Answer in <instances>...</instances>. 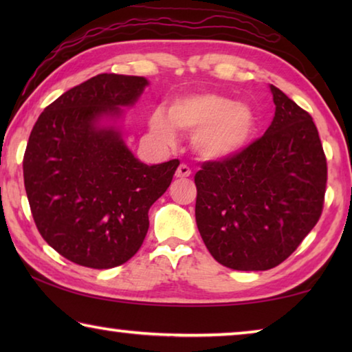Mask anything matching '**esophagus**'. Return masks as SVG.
Listing matches in <instances>:
<instances>
[{"mask_svg": "<svg viewBox=\"0 0 352 352\" xmlns=\"http://www.w3.org/2000/svg\"><path fill=\"white\" fill-rule=\"evenodd\" d=\"M190 175V169H189V166H186V164H180L177 168V170H175V177L177 178H186V177H189Z\"/></svg>", "mask_w": 352, "mask_h": 352, "instance_id": "34e87169", "label": "esophagus"}]
</instances>
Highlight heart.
<instances>
[{
  "label": "heart",
  "instance_id": "heart-1",
  "mask_svg": "<svg viewBox=\"0 0 352 352\" xmlns=\"http://www.w3.org/2000/svg\"><path fill=\"white\" fill-rule=\"evenodd\" d=\"M258 118L247 102L212 91L190 93L175 98L152 111L148 132L163 147L177 144V132L190 133V147L206 162L234 157L253 140Z\"/></svg>",
  "mask_w": 352,
  "mask_h": 352
}]
</instances>
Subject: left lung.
<instances>
[{
    "label": "left lung",
    "instance_id": "8db88e82",
    "mask_svg": "<svg viewBox=\"0 0 352 352\" xmlns=\"http://www.w3.org/2000/svg\"><path fill=\"white\" fill-rule=\"evenodd\" d=\"M275 118L264 136L195 174V222L212 258L233 270L281 264L323 211L326 157L311 115L270 85Z\"/></svg>",
    "mask_w": 352,
    "mask_h": 352
}]
</instances>
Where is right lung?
I'll return each mask as SVG.
<instances>
[{
    "label": "right lung",
    "instance_id": "right-lung-1",
    "mask_svg": "<svg viewBox=\"0 0 352 352\" xmlns=\"http://www.w3.org/2000/svg\"><path fill=\"white\" fill-rule=\"evenodd\" d=\"M146 77L98 74L47 105L35 122L23 175L35 225L63 258L111 269L138 252L148 210L169 188L178 160L147 166L124 141V110Z\"/></svg>",
    "mask_w": 352,
    "mask_h": 352
}]
</instances>
